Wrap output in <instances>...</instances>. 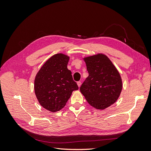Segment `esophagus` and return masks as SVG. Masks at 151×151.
<instances>
[{"instance_id": "esophagus-1", "label": "esophagus", "mask_w": 151, "mask_h": 151, "mask_svg": "<svg viewBox=\"0 0 151 151\" xmlns=\"http://www.w3.org/2000/svg\"><path fill=\"white\" fill-rule=\"evenodd\" d=\"M77 85L78 86V87H80L81 85V81H78V82H77Z\"/></svg>"}]
</instances>
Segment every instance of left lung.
I'll return each mask as SVG.
<instances>
[{
	"mask_svg": "<svg viewBox=\"0 0 151 151\" xmlns=\"http://www.w3.org/2000/svg\"><path fill=\"white\" fill-rule=\"evenodd\" d=\"M84 60L88 77L82 84L81 92L91 106L104 109L116 102L120 96L122 89L120 74L104 55L87 57Z\"/></svg>",
	"mask_w": 151,
	"mask_h": 151,
	"instance_id": "8db88e82",
	"label": "left lung"
}]
</instances>
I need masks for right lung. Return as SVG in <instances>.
I'll use <instances>...</instances> for the list:
<instances>
[{"label": "right lung", "instance_id": "1", "mask_svg": "<svg viewBox=\"0 0 151 151\" xmlns=\"http://www.w3.org/2000/svg\"><path fill=\"white\" fill-rule=\"evenodd\" d=\"M69 60V56L61 53L53 55L35 78L34 90L39 103L53 112L63 108L72 92L78 89L71 71L67 68Z\"/></svg>", "mask_w": 151, "mask_h": 151}]
</instances>
